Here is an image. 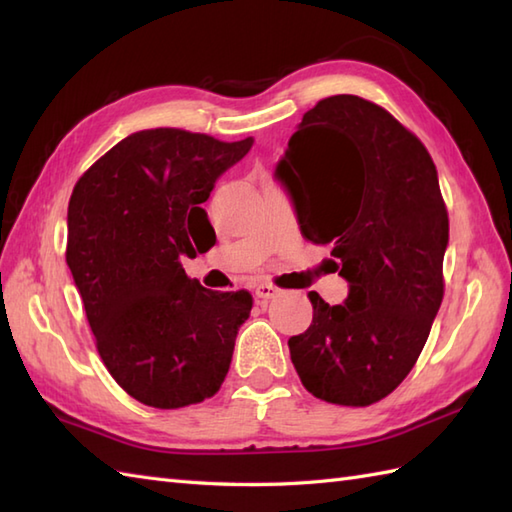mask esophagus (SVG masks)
<instances>
[{
	"mask_svg": "<svg viewBox=\"0 0 512 512\" xmlns=\"http://www.w3.org/2000/svg\"><path fill=\"white\" fill-rule=\"evenodd\" d=\"M277 295H279V290L275 286H270V284H259L255 288V297L259 301H270V299H275Z\"/></svg>",
	"mask_w": 512,
	"mask_h": 512,
	"instance_id": "1",
	"label": "esophagus"
}]
</instances>
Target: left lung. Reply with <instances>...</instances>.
Listing matches in <instances>:
<instances>
[{
    "mask_svg": "<svg viewBox=\"0 0 512 512\" xmlns=\"http://www.w3.org/2000/svg\"><path fill=\"white\" fill-rule=\"evenodd\" d=\"M301 235L332 246L339 306L310 292V328L288 341L312 396L367 407L416 365L440 310L449 215L429 151L383 107L339 94L303 114L275 169Z\"/></svg>",
    "mask_w": 512,
    "mask_h": 512,
    "instance_id": "left-lung-1",
    "label": "left lung"
}]
</instances>
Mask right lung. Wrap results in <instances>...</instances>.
Listing matches in <instances>:
<instances>
[{"label":"right lung","instance_id":"add662e5","mask_svg":"<svg viewBox=\"0 0 512 512\" xmlns=\"http://www.w3.org/2000/svg\"><path fill=\"white\" fill-rule=\"evenodd\" d=\"M253 147L158 127L129 134L83 173L68 250L96 347L129 396L156 409L211 398L231 367L253 297L215 292L180 264L215 235L202 204Z\"/></svg>","mask_w":512,"mask_h":512}]
</instances>
